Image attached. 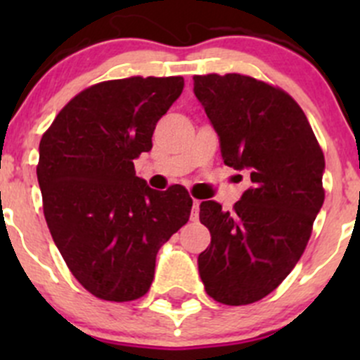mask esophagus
Here are the masks:
<instances>
[{"label":"esophagus","instance_id":"esophagus-1","mask_svg":"<svg viewBox=\"0 0 360 360\" xmlns=\"http://www.w3.org/2000/svg\"><path fill=\"white\" fill-rule=\"evenodd\" d=\"M198 214H200V200L193 198V205H191V221H198Z\"/></svg>","mask_w":360,"mask_h":360}]
</instances>
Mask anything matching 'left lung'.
I'll return each mask as SVG.
<instances>
[{
	"label": "left lung",
	"instance_id": "left-lung-1",
	"mask_svg": "<svg viewBox=\"0 0 360 360\" xmlns=\"http://www.w3.org/2000/svg\"><path fill=\"white\" fill-rule=\"evenodd\" d=\"M193 82L224 163L252 183L233 210L200 203L210 245L198 256V274L216 301L249 304L277 289L307 248L324 203V153L284 90L237 72Z\"/></svg>",
	"mask_w": 360,
	"mask_h": 360
}]
</instances>
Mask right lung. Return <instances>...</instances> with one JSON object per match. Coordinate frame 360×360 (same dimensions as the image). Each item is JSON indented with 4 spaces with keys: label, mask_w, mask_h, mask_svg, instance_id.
Masks as SVG:
<instances>
[{
    "label": "right lung",
    "mask_w": 360,
    "mask_h": 360,
    "mask_svg": "<svg viewBox=\"0 0 360 360\" xmlns=\"http://www.w3.org/2000/svg\"><path fill=\"white\" fill-rule=\"evenodd\" d=\"M183 86L181 76L97 83L69 101L39 141L49 230L76 281L101 300L144 296L160 248L190 219L186 188L153 190L134 170Z\"/></svg>",
    "instance_id": "add662e5"
}]
</instances>
